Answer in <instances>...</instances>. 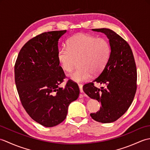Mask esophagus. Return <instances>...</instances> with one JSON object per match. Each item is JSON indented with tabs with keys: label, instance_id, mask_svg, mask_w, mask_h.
Masks as SVG:
<instances>
[{
	"label": "esophagus",
	"instance_id": "esophagus-1",
	"mask_svg": "<svg viewBox=\"0 0 150 150\" xmlns=\"http://www.w3.org/2000/svg\"><path fill=\"white\" fill-rule=\"evenodd\" d=\"M82 86H82V84H79V89H80L81 93H83V90H82Z\"/></svg>",
	"mask_w": 150,
	"mask_h": 150
}]
</instances>
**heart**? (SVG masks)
Wrapping results in <instances>:
<instances>
[{
  "label": "heart",
  "instance_id": "1",
  "mask_svg": "<svg viewBox=\"0 0 150 150\" xmlns=\"http://www.w3.org/2000/svg\"><path fill=\"white\" fill-rule=\"evenodd\" d=\"M110 43L104 38L78 33L69 38L67 48L59 50L57 60L66 72H71L77 61L78 69L69 77L75 82H83L91 78L92 73L97 75L103 71L110 58Z\"/></svg>",
  "mask_w": 150,
  "mask_h": 150
}]
</instances>
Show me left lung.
Listing matches in <instances>:
<instances>
[{"mask_svg": "<svg viewBox=\"0 0 150 150\" xmlns=\"http://www.w3.org/2000/svg\"><path fill=\"white\" fill-rule=\"evenodd\" d=\"M104 33L109 39L111 52L104 69L95 80L84 85V93L101 104L100 110L90 114L102 123L117 120L128 110L137 90V69L131 47L126 41L108 28L92 29ZM104 84L100 89L93 82Z\"/></svg>", "mask_w": 150, "mask_h": 150, "instance_id": "8db88e82", "label": "left lung"}]
</instances>
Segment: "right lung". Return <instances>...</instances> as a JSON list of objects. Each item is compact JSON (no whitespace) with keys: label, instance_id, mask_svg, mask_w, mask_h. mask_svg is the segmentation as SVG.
Wrapping results in <instances>:
<instances>
[{"label":"right lung","instance_id":"add662e5","mask_svg":"<svg viewBox=\"0 0 150 150\" xmlns=\"http://www.w3.org/2000/svg\"><path fill=\"white\" fill-rule=\"evenodd\" d=\"M66 30L42 33L30 39L19 52L15 81L21 103L32 119L53 127L66 119L68 106L80 90L71 81L59 87L65 78L57 60L59 40Z\"/></svg>","mask_w":150,"mask_h":150}]
</instances>
